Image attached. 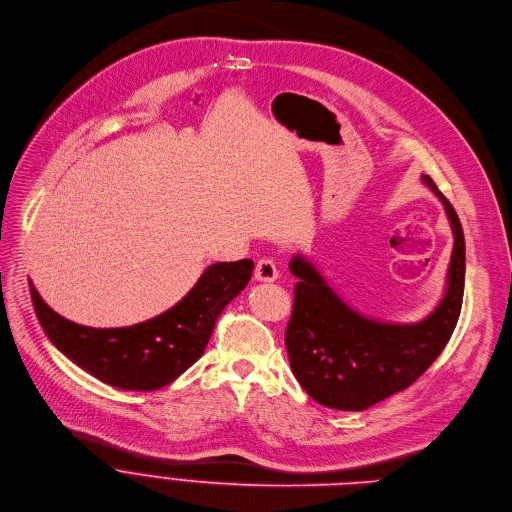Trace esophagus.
<instances>
[{"label":"esophagus","mask_w":512,"mask_h":512,"mask_svg":"<svg viewBox=\"0 0 512 512\" xmlns=\"http://www.w3.org/2000/svg\"><path fill=\"white\" fill-rule=\"evenodd\" d=\"M277 275H280V273H277V267H275L273 259L263 257V259L257 261V265H255V280H259V282H275Z\"/></svg>","instance_id":"esophagus-1"}]
</instances>
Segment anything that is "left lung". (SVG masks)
Instances as JSON below:
<instances>
[{"mask_svg": "<svg viewBox=\"0 0 512 512\" xmlns=\"http://www.w3.org/2000/svg\"><path fill=\"white\" fill-rule=\"evenodd\" d=\"M423 179L443 202L455 235L447 292L425 320L386 324L365 318L351 310L304 257L290 261L298 282L286 347L296 380L322 406L365 410L406 390L441 355L455 331L466 282V241L449 200L429 175Z\"/></svg>", "mask_w": 512, "mask_h": 512, "instance_id": "8db88e82", "label": "left lung"}]
</instances>
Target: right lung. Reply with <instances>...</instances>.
Wrapping results in <instances>:
<instances>
[{
	"instance_id": "add662e5",
	"label": "right lung",
	"mask_w": 512,
	"mask_h": 512,
	"mask_svg": "<svg viewBox=\"0 0 512 512\" xmlns=\"http://www.w3.org/2000/svg\"><path fill=\"white\" fill-rule=\"evenodd\" d=\"M253 267L251 259L214 263L173 308L122 329L71 322L46 306L32 284L30 296L42 331L75 365L108 386L151 392L171 384L202 357L216 318L245 290Z\"/></svg>"
}]
</instances>
